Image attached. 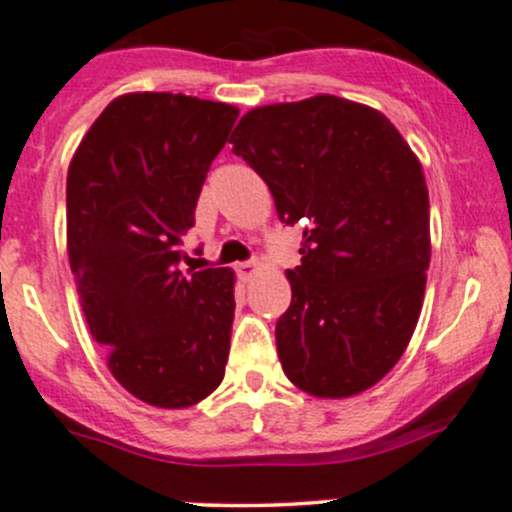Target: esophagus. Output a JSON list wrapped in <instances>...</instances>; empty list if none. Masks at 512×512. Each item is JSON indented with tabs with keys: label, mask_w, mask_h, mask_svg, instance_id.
Segmentation results:
<instances>
[{
	"label": "esophagus",
	"mask_w": 512,
	"mask_h": 512,
	"mask_svg": "<svg viewBox=\"0 0 512 512\" xmlns=\"http://www.w3.org/2000/svg\"><path fill=\"white\" fill-rule=\"evenodd\" d=\"M254 271H256V261H241V263H236V273H239L241 280L251 278V273H254Z\"/></svg>",
	"instance_id": "obj_1"
}]
</instances>
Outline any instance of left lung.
I'll use <instances>...</instances> for the list:
<instances>
[{
  "label": "left lung",
  "mask_w": 512,
  "mask_h": 512,
  "mask_svg": "<svg viewBox=\"0 0 512 512\" xmlns=\"http://www.w3.org/2000/svg\"><path fill=\"white\" fill-rule=\"evenodd\" d=\"M232 151L266 180L278 219L302 224L293 300L276 324L285 376L349 398L398 364L430 268V195L415 153L376 109L334 95L241 117Z\"/></svg>",
  "instance_id": "obj_1"
}]
</instances>
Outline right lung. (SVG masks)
<instances>
[{"label":"right lung","instance_id":"add662e5","mask_svg":"<svg viewBox=\"0 0 512 512\" xmlns=\"http://www.w3.org/2000/svg\"><path fill=\"white\" fill-rule=\"evenodd\" d=\"M236 117L173 92L122 95L68 168V258L87 324L112 376L156 408H190L224 378L234 273H183L180 246Z\"/></svg>","mask_w":512,"mask_h":512}]
</instances>
